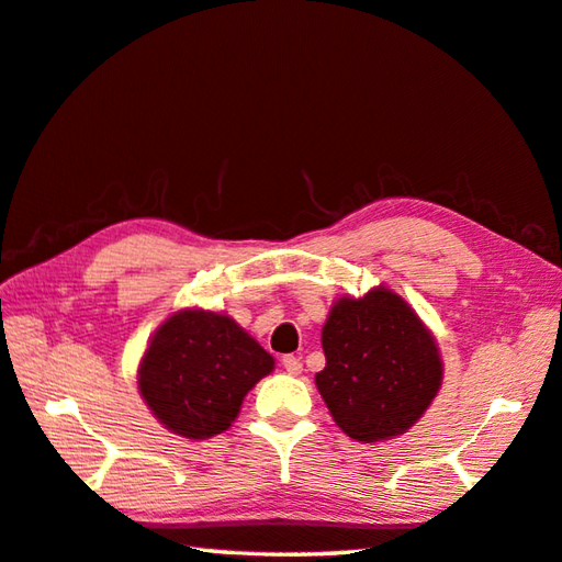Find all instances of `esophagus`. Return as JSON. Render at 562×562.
<instances>
[{"label":"esophagus","mask_w":562,"mask_h":562,"mask_svg":"<svg viewBox=\"0 0 562 562\" xmlns=\"http://www.w3.org/2000/svg\"><path fill=\"white\" fill-rule=\"evenodd\" d=\"M281 363H283L285 373H291V375H301V371H303V361L297 359V357H293V353H285V357L281 359Z\"/></svg>","instance_id":"34e87169"}]
</instances>
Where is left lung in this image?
<instances>
[{
	"instance_id": "left-lung-1",
	"label": "left lung",
	"mask_w": 562,
	"mask_h": 562,
	"mask_svg": "<svg viewBox=\"0 0 562 562\" xmlns=\"http://www.w3.org/2000/svg\"><path fill=\"white\" fill-rule=\"evenodd\" d=\"M323 351L317 391L337 427L363 443L395 439L415 427L443 381L437 337L383 283L331 303Z\"/></svg>"
}]
</instances>
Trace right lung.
<instances>
[{"mask_svg": "<svg viewBox=\"0 0 562 562\" xmlns=\"http://www.w3.org/2000/svg\"><path fill=\"white\" fill-rule=\"evenodd\" d=\"M273 371V357L231 315L171 313L137 366V391L159 425L191 441L233 427L245 395Z\"/></svg>", "mask_w": 562, "mask_h": 562, "instance_id": "right-lung-1", "label": "right lung"}]
</instances>
